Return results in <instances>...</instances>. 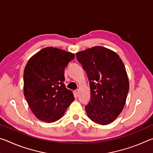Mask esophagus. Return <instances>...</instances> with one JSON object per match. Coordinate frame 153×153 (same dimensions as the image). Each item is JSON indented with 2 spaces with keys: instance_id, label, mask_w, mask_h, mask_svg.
Listing matches in <instances>:
<instances>
[{
  "instance_id": "34e87169",
  "label": "esophagus",
  "mask_w": 153,
  "mask_h": 153,
  "mask_svg": "<svg viewBox=\"0 0 153 153\" xmlns=\"http://www.w3.org/2000/svg\"><path fill=\"white\" fill-rule=\"evenodd\" d=\"M75 92H76V95H77V94H79V90H78V89L76 90H75Z\"/></svg>"
}]
</instances>
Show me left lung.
Wrapping results in <instances>:
<instances>
[{
    "label": "left lung",
    "instance_id": "8db88e82",
    "mask_svg": "<svg viewBox=\"0 0 153 153\" xmlns=\"http://www.w3.org/2000/svg\"><path fill=\"white\" fill-rule=\"evenodd\" d=\"M90 82V100L85 109L88 117L107 125L120 115L125 105L129 82L123 61L117 53L94 46L76 53Z\"/></svg>",
    "mask_w": 153,
    "mask_h": 153
}]
</instances>
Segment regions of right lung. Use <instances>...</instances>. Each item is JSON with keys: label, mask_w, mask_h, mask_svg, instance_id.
Segmentation results:
<instances>
[{"label": "right lung", "mask_w": 153, "mask_h": 153, "mask_svg": "<svg viewBox=\"0 0 153 153\" xmlns=\"http://www.w3.org/2000/svg\"><path fill=\"white\" fill-rule=\"evenodd\" d=\"M75 55L46 47L28 61L24 73V94L36 117L51 123L60 119L74 100L64 84L65 68Z\"/></svg>", "instance_id": "1"}]
</instances>
